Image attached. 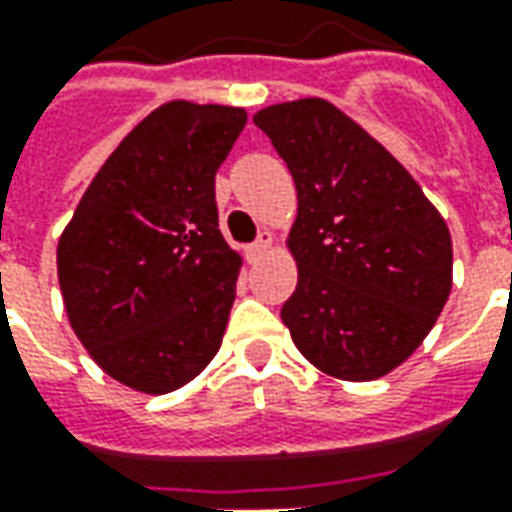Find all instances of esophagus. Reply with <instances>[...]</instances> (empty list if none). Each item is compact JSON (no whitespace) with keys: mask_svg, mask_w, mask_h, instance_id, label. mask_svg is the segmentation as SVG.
Wrapping results in <instances>:
<instances>
[{"mask_svg":"<svg viewBox=\"0 0 512 512\" xmlns=\"http://www.w3.org/2000/svg\"><path fill=\"white\" fill-rule=\"evenodd\" d=\"M271 246H274V235H271V233H260V238H257L255 244L249 246V257L266 255Z\"/></svg>","mask_w":512,"mask_h":512,"instance_id":"esophagus-1","label":"esophagus"}]
</instances>
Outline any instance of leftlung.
<instances>
[{"label":"left lung","instance_id":"left-lung-1","mask_svg":"<svg viewBox=\"0 0 512 512\" xmlns=\"http://www.w3.org/2000/svg\"><path fill=\"white\" fill-rule=\"evenodd\" d=\"M296 183L288 252L299 268L282 323L340 381H376L417 351L452 290L444 216L408 169L323 98L260 109Z\"/></svg>","mask_w":512,"mask_h":512}]
</instances>
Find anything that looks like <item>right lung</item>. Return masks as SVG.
Segmentation results:
<instances>
[{
    "instance_id": "1",
    "label": "right lung",
    "mask_w": 512,
    "mask_h": 512,
    "mask_svg": "<svg viewBox=\"0 0 512 512\" xmlns=\"http://www.w3.org/2000/svg\"><path fill=\"white\" fill-rule=\"evenodd\" d=\"M246 109L167 101L98 169L57 244L73 334L106 376L167 395L222 345L241 255L219 233L216 169Z\"/></svg>"
}]
</instances>
